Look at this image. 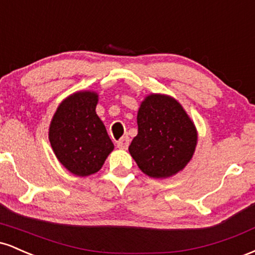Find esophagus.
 Masks as SVG:
<instances>
[{
    "instance_id": "1",
    "label": "esophagus",
    "mask_w": 255,
    "mask_h": 255,
    "mask_svg": "<svg viewBox=\"0 0 255 255\" xmlns=\"http://www.w3.org/2000/svg\"><path fill=\"white\" fill-rule=\"evenodd\" d=\"M129 142H130V140L128 136L121 137V139L118 141V147L121 148V150H127V147L129 146Z\"/></svg>"
}]
</instances>
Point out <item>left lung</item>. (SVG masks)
Segmentation results:
<instances>
[{"instance_id": "obj_1", "label": "left lung", "mask_w": 255, "mask_h": 255, "mask_svg": "<svg viewBox=\"0 0 255 255\" xmlns=\"http://www.w3.org/2000/svg\"><path fill=\"white\" fill-rule=\"evenodd\" d=\"M136 122L137 134L128 150L145 175L168 178L191 162L198 144V130L174 97L147 95L137 110Z\"/></svg>"}]
</instances>
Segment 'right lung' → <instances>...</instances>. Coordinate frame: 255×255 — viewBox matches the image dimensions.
Returning <instances> with one entry per match:
<instances>
[{
    "label": "right lung",
    "instance_id": "1",
    "mask_svg": "<svg viewBox=\"0 0 255 255\" xmlns=\"http://www.w3.org/2000/svg\"><path fill=\"white\" fill-rule=\"evenodd\" d=\"M98 93L78 91L57 107L49 127V141L58 162L79 177L96 174L114 150L96 113Z\"/></svg>",
    "mask_w": 255,
    "mask_h": 255
}]
</instances>
